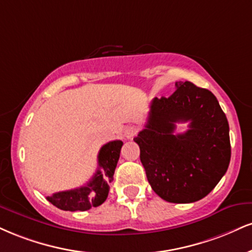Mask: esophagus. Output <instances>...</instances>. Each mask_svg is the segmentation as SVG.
Here are the masks:
<instances>
[{"mask_svg":"<svg viewBox=\"0 0 252 252\" xmlns=\"http://www.w3.org/2000/svg\"><path fill=\"white\" fill-rule=\"evenodd\" d=\"M136 134H137V128H136V126H130L124 130V137H126V139L132 138Z\"/></svg>","mask_w":252,"mask_h":252,"instance_id":"34e87169","label":"esophagus"}]
</instances>
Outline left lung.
I'll return each instance as SVG.
<instances>
[{"label": "left lung", "mask_w": 252, "mask_h": 252, "mask_svg": "<svg viewBox=\"0 0 252 252\" xmlns=\"http://www.w3.org/2000/svg\"><path fill=\"white\" fill-rule=\"evenodd\" d=\"M170 97L153 99L145 128L134 141L151 188L166 202L192 203L208 195L230 163L229 123L217 98L191 82H176ZM189 122L183 134L176 123Z\"/></svg>", "instance_id": "obj_1"}]
</instances>
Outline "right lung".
Returning a JSON list of instances; mask_svg holds the SVG:
<instances>
[{"mask_svg":"<svg viewBox=\"0 0 252 252\" xmlns=\"http://www.w3.org/2000/svg\"><path fill=\"white\" fill-rule=\"evenodd\" d=\"M122 141H111L104 144L98 153V169L86 186L48 196L47 199L56 208L65 211H86L98 207L107 199L109 183L114 180V172L120 158Z\"/></svg>","mask_w":252,"mask_h":252,"instance_id":"1","label":"right lung"}]
</instances>
